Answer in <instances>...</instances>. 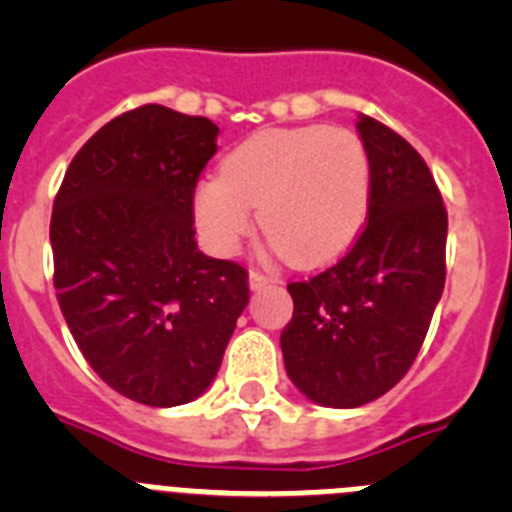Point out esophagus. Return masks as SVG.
I'll list each match as a JSON object with an SVG mask.
<instances>
[{
  "label": "esophagus",
  "instance_id": "34e87169",
  "mask_svg": "<svg viewBox=\"0 0 512 512\" xmlns=\"http://www.w3.org/2000/svg\"><path fill=\"white\" fill-rule=\"evenodd\" d=\"M271 282H277V279L269 277V274H264V271H259V269L248 271V284H251L253 289H261V287H266V284H271Z\"/></svg>",
  "mask_w": 512,
  "mask_h": 512
}]
</instances>
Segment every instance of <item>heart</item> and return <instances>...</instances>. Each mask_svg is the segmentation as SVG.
<instances>
[{
  "instance_id": "1",
  "label": "heart",
  "mask_w": 512,
  "mask_h": 512,
  "mask_svg": "<svg viewBox=\"0 0 512 512\" xmlns=\"http://www.w3.org/2000/svg\"><path fill=\"white\" fill-rule=\"evenodd\" d=\"M372 161L346 128L261 130L197 187L194 212L207 241L233 251L253 225L297 264H323L346 251L369 212Z\"/></svg>"
}]
</instances>
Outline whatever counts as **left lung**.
Instances as JSON below:
<instances>
[{"mask_svg":"<svg viewBox=\"0 0 512 512\" xmlns=\"http://www.w3.org/2000/svg\"><path fill=\"white\" fill-rule=\"evenodd\" d=\"M372 161L366 225L336 264L289 282L295 302L282 354L297 390L328 408H359L413 366L446 282L449 215L423 156L359 112Z\"/></svg>","mask_w":512,"mask_h":512,"instance_id":"left-lung-1","label":"left lung"}]
</instances>
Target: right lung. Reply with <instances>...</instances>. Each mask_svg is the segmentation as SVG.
Wrapping results in <instances>:
<instances>
[{
	"mask_svg": "<svg viewBox=\"0 0 512 512\" xmlns=\"http://www.w3.org/2000/svg\"><path fill=\"white\" fill-rule=\"evenodd\" d=\"M217 133L164 104L122 112L79 148L53 202V287L71 336L112 390L151 408L210 387L248 305V271L194 241Z\"/></svg>",
	"mask_w": 512,
	"mask_h": 512,
	"instance_id": "obj_1",
	"label": "right lung"
}]
</instances>
